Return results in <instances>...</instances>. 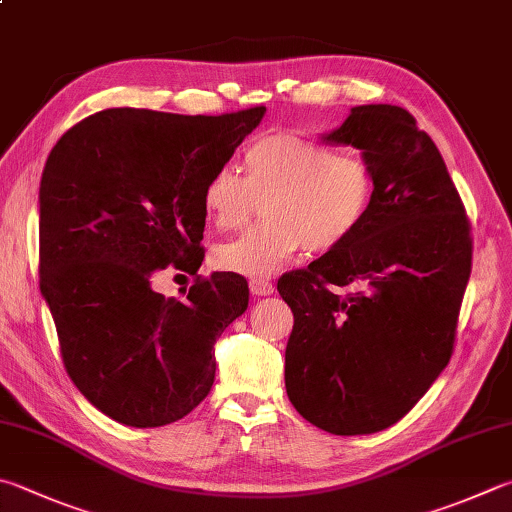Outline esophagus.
I'll return each instance as SVG.
<instances>
[{
  "label": "esophagus",
  "mask_w": 512,
  "mask_h": 512,
  "mask_svg": "<svg viewBox=\"0 0 512 512\" xmlns=\"http://www.w3.org/2000/svg\"><path fill=\"white\" fill-rule=\"evenodd\" d=\"M248 288H250V293H253V295H271L275 286H273V282L259 280V277H253V280L248 282Z\"/></svg>",
  "instance_id": "34e87169"
}]
</instances>
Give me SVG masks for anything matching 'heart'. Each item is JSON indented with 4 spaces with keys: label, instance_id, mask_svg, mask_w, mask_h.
Instances as JSON below:
<instances>
[{
    "label": "heart",
    "instance_id": "b5f03b06",
    "mask_svg": "<svg viewBox=\"0 0 512 512\" xmlns=\"http://www.w3.org/2000/svg\"><path fill=\"white\" fill-rule=\"evenodd\" d=\"M246 174L221 165L203 183V212L217 230L246 226L264 199L262 224L215 248L221 271L262 277L302 250L331 253L369 217L376 174L369 161L297 134H268L244 152Z\"/></svg>",
    "mask_w": 512,
    "mask_h": 512
}]
</instances>
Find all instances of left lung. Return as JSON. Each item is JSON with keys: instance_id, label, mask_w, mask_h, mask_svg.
<instances>
[{"instance_id": "1", "label": "left lung", "mask_w": 512, "mask_h": 512, "mask_svg": "<svg viewBox=\"0 0 512 512\" xmlns=\"http://www.w3.org/2000/svg\"><path fill=\"white\" fill-rule=\"evenodd\" d=\"M327 143L374 167L376 199L345 246L280 277L293 311L286 394L324 432H380L448 365L472 268L470 219L439 150L410 111L360 105ZM336 285H353L351 294Z\"/></svg>"}]
</instances>
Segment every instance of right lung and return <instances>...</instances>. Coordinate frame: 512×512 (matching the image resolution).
Returning <instances> with one entry per match:
<instances>
[{
	"label": "right lung",
	"mask_w": 512,
	"mask_h": 512,
	"mask_svg": "<svg viewBox=\"0 0 512 512\" xmlns=\"http://www.w3.org/2000/svg\"><path fill=\"white\" fill-rule=\"evenodd\" d=\"M266 107L221 116L98 111L64 132L40 183V291L73 385L114 421L159 427L215 383V342L248 306L237 273L197 275L203 183ZM165 265L195 275L185 301L151 291Z\"/></svg>",
	"instance_id": "1"
}]
</instances>
